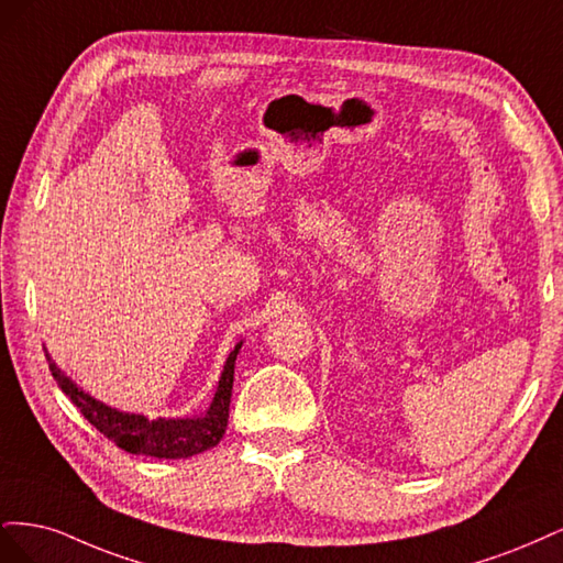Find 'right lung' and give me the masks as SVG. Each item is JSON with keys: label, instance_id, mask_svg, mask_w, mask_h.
<instances>
[{"label": "right lung", "instance_id": "add662e5", "mask_svg": "<svg viewBox=\"0 0 563 563\" xmlns=\"http://www.w3.org/2000/svg\"><path fill=\"white\" fill-rule=\"evenodd\" d=\"M240 350L242 343H236L228 356L223 373H220L211 406L207 408V413H201L197 418H147L139 413L117 411V408L106 406L103 401L93 399L89 391L77 387V383H73V378H67L56 366V362L51 360L48 352L46 362L51 376H54L58 387L70 397V401L79 408L81 416L87 418L100 434H106L112 444L135 455L178 460L209 451L223 439L230 416L234 362Z\"/></svg>", "mask_w": 563, "mask_h": 563}]
</instances>
